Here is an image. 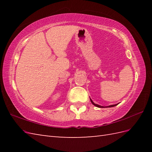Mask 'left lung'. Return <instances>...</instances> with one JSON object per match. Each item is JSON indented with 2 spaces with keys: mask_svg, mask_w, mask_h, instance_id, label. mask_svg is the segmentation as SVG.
Returning a JSON list of instances; mask_svg holds the SVG:
<instances>
[{
  "mask_svg": "<svg viewBox=\"0 0 152 152\" xmlns=\"http://www.w3.org/2000/svg\"><path fill=\"white\" fill-rule=\"evenodd\" d=\"M91 102H92V104H93V105H95V106H96V107H99V108H105V107H104V106H100V105H98V104H95V103L92 101V100H91ZM116 105H117V104L110 105V106H106V107H113V106H116Z\"/></svg>",
  "mask_w": 152,
  "mask_h": 152,
  "instance_id": "obj_1",
  "label": "left lung"
}]
</instances>
